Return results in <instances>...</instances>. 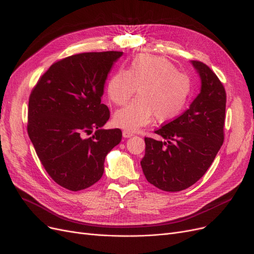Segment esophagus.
Listing matches in <instances>:
<instances>
[{
	"label": "esophagus",
	"mask_w": 254,
	"mask_h": 254,
	"mask_svg": "<svg viewBox=\"0 0 254 254\" xmlns=\"http://www.w3.org/2000/svg\"><path fill=\"white\" fill-rule=\"evenodd\" d=\"M123 136H124V138H130L131 136H133V133H130V131H128V130H124Z\"/></svg>",
	"instance_id": "1"
}]
</instances>
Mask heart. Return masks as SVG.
<instances>
[{
    "label": "heart",
    "mask_w": 254,
    "mask_h": 254,
    "mask_svg": "<svg viewBox=\"0 0 254 254\" xmlns=\"http://www.w3.org/2000/svg\"><path fill=\"white\" fill-rule=\"evenodd\" d=\"M138 89L135 101L114 114V125L135 131L145 127L153 116L160 124L169 123L185 109L191 93V80L176 71L168 60L139 55L127 71L119 69L107 84V94L115 105L127 104Z\"/></svg>",
    "instance_id": "obj_1"
}]
</instances>
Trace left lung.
Returning a JSON list of instances; mask_svg holds the SVG:
<instances>
[{
    "label": "left lung",
    "instance_id": "obj_1",
    "mask_svg": "<svg viewBox=\"0 0 254 254\" xmlns=\"http://www.w3.org/2000/svg\"><path fill=\"white\" fill-rule=\"evenodd\" d=\"M191 63L201 80L199 94L181 116L154 131L164 141L144 139L143 173L167 192L185 190L201 179L224 141V87L207 65Z\"/></svg>",
    "mask_w": 254,
    "mask_h": 254
}]
</instances>
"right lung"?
<instances>
[{"label":"right lung","instance_id":"right-lung-1","mask_svg":"<svg viewBox=\"0 0 254 254\" xmlns=\"http://www.w3.org/2000/svg\"><path fill=\"white\" fill-rule=\"evenodd\" d=\"M123 52L82 53L54 63L32 90L28 134L51 178L70 191L101 180L107 154L119 144V128L104 129L110 111L105 83ZM93 129L96 133L89 138Z\"/></svg>","mask_w":254,"mask_h":254}]
</instances>
